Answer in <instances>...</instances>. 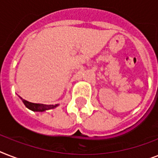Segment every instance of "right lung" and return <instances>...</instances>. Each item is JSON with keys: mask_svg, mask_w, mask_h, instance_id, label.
Here are the masks:
<instances>
[{"mask_svg": "<svg viewBox=\"0 0 158 158\" xmlns=\"http://www.w3.org/2000/svg\"><path fill=\"white\" fill-rule=\"evenodd\" d=\"M19 98L21 99V101L23 102V103L25 105V106L29 110H33V111H38V112H43L45 110H51V109H54L56 106H59V104H56V105H46V104H41V103H33L30 102H28L23 99L21 97L19 96Z\"/></svg>", "mask_w": 158, "mask_h": 158, "instance_id": "1", "label": "right lung"}]
</instances>
